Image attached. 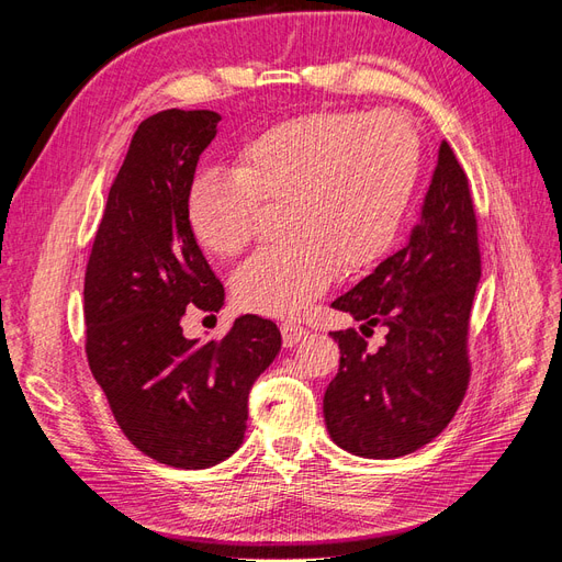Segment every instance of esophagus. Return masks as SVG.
<instances>
[{
	"instance_id": "1",
	"label": "esophagus",
	"mask_w": 562,
	"mask_h": 562,
	"mask_svg": "<svg viewBox=\"0 0 562 562\" xmlns=\"http://www.w3.org/2000/svg\"><path fill=\"white\" fill-rule=\"evenodd\" d=\"M310 330L297 326V323L285 321L281 323V337H283V347H295L302 337H307Z\"/></svg>"
}]
</instances>
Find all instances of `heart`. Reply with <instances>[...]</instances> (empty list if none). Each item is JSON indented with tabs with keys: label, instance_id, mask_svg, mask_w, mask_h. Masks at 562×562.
<instances>
[{
	"label": "heart",
	"instance_id": "b5f03b06",
	"mask_svg": "<svg viewBox=\"0 0 562 562\" xmlns=\"http://www.w3.org/2000/svg\"><path fill=\"white\" fill-rule=\"evenodd\" d=\"M419 135L378 110H316L246 140L234 168H209L187 190V227L215 258H236L258 234L260 201H285V244L234 277L241 310L295 316L335 281L391 248L419 180Z\"/></svg>",
	"mask_w": 562,
	"mask_h": 562
}]
</instances>
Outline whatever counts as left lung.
<instances>
[{
	"instance_id": "1",
	"label": "left lung",
	"mask_w": 562,
	"mask_h": 562,
	"mask_svg": "<svg viewBox=\"0 0 562 562\" xmlns=\"http://www.w3.org/2000/svg\"><path fill=\"white\" fill-rule=\"evenodd\" d=\"M479 281L469 182L443 140L407 244L333 302L366 321L361 333H330L339 370L323 396V419L339 448L391 459L448 427L469 384L467 333ZM375 325L387 335L370 350L364 337Z\"/></svg>"
}]
</instances>
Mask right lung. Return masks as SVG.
I'll return each mask as SVG.
<instances>
[{"mask_svg": "<svg viewBox=\"0 0 562 562\" xmlns=\"http://www.w3.org/2000/svg\"><path fill=\"white\" fill-rule=\"evenodd\" d=\"M220 119L211 110L145 119L110 187L83 277L93 378L131 443L176 469H209L239 450L250 386L281 349L277 323L252 314L220 342L182 335L190 304H225L184 213Z\"/></svg>", "mask_w": 562, "mask_h": 562, "instance_id": "obj_1", "label": "right lung"}]
</instances>
